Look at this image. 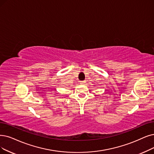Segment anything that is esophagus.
<instances>
[{
	"instance_id": "1",
	"label": "esophagus",
	"mask_w": 154,
	"mask_h": 154,
	"mask_svg": "<svg viewBox=\"0 0 154 154\" xmlns=\"http://www.w3.org/2000/svg\"><path fill=\"white\" fill-rule=\"evenodd\" d=\"M85 83H86V82L85 81H82V82H81V84H85Z\"/></svg>"
}]
</instances>
